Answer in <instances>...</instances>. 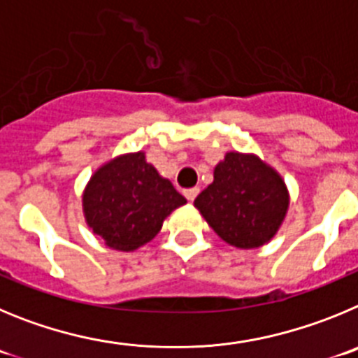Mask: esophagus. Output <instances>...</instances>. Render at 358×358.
I'll return each instance as SVG.
<instances>
[{"mask_svg":"<svg viewBox=\"0 0 358 358\" xmlns=\"http://www.w3.org/2000/svg\"><path fill=\"white\" fill-rule=\"evenodd\" d=\"M198 194H199L198 187H192V189H185V191H183V196H185V198L189 199V201H194V198Z\"/></svg>","mask_w":358,"mask_h":358,"instance_id":"obj_1","label":"esophagus"}]
</instances>
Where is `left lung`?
Instances as JSON below:
<instances>
[{
  "instance_id": "8db88e82",
  "label": "left lung",
  "mask_w": 358,
  "mask_h": 358,
  "mask_svg": "<svg viewBox=\"0 0 358 358\" xmlns=\"http://www.w3.org/2000/svg\"><path fill=\"white\" fill-rule=\"evenodd\" d=\"M194 207L224 243L253 250L269 243L282 227L289 191L280 173L262 159L228 151Z\"/></svg>"
}]
</instances>
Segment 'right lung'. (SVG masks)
I'll return each mask as SVG.
<instances>
[{"label": "right lung", "mask_w": 358, "mask_h": 358, "mask_svg": "<svg viewBox=\"0 0 358 358\" xmlns=\"http://www.w3.org/2000/svg\"><path fill=\"white\" fill-rule=\"evenodd\" d=\"M187 199L146 162L144 151L124 153L96 169L82 196L87 224L112 250L150 243L164 219Z\"/></svg>", "instance_id": "right-lung-1"}]
</instances>
